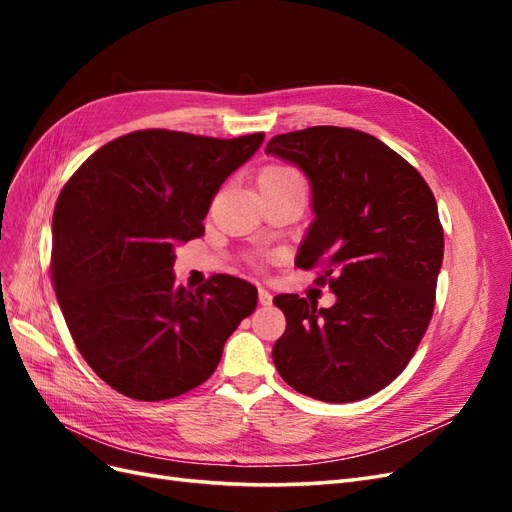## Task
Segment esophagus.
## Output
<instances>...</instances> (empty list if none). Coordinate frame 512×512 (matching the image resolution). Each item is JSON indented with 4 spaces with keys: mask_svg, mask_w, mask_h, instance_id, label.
Instances as JSON below:
<instances>
[{
    "mask_svg": "<svg viewBox=\"0 0 512 512\" xmlns=\"http://www.w3.org/2000/svg\"><path fill=\"white\" fill-rule=\"evenodd\" d=\"M258 303H260V305H265V307H267V305H271V303H273L271 292H269V290H265V288H260V290H258Z\"/></svg>",
    "mask_w": 512,
    "mask_h": 512,
    "instance_id": "34e87169",
    "label": "esophagus"
}]
</instances>
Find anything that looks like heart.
I'll use <instances>...</instances> for the list:
<instances>
[{"mask_svg":"<svg viewBox=\"0 0 512 512\" xmlns=\"http://www.w3.org/2000/svg\"><path fill=\"white\" fill-rule=\"evenodd\" d=\"M290 177H297L292 168L288 166H267L262 170L258 181H273V179H290Z\"/></svg>","mask_w":512,"mask_h":512,"instance_id":"1","label":"heart"}]
</instances>
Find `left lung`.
Wrapping results in <instances>:
<instances>
[{"label": "left lung", "instance_id": "obj_1", "mask_svg": "<svg viewBox=\"0 0 512 512\" xmlns=\"http://www.w3.org/2000/svg\"><path fill=\"white\" fill-rule=\"evenodd\" d=\"M267 153L309 177L316 220L297 267L318 269L333 307L277 294L286 331L273 363L294 391L348 404L406 369L429 327L444 254L438 205L418 170L376 136L314 126L273 136Z\"/></svg>", "mask_w": 512, "mask_h": 512}]
</instances>
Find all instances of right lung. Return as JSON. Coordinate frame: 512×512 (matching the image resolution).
Here are the masks:
<instances>
[{"instance_id": "obj_1", "label": "right lung", "mask_w": 512, "mask_h": 512, "mask_svg": "<svg viewBox=\"0 0 512 512\" xmlns=\"http://www.w3.org/2000/svg\"><path fill=\"white\" fill-rule=\"evenodd\" d=\"M265 141L138 130L79 166L53 213L51 280L87 365L121 395L162 401L209 380L256 309L252 284L211 275L175 286V247L205 235L226 177Z\"/></svg>"}]
</instances>
